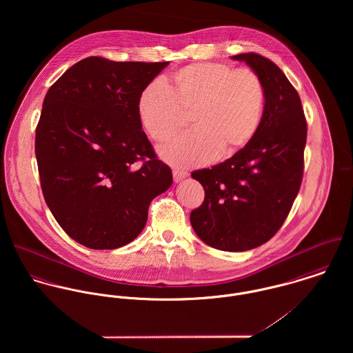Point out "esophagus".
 <instances>
[{
	"label": "esophagus",
	"instance_id": "1",
	"mask_svg": "<svg viewBox=\"0 0 353 353\" xmlns=\"http://www.w3.org/2000/svg\"><path fill=\"white\" fill-rule=\"evenodd\" d=\"M172 175H174V181H175V182H181V181H183L189 174H188V171H183V170H179V168H174V170H172Z\"/></svg>",
	"mask_w": 353,
	"mask_h": 353
}]
</instances>
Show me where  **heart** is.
<instances>
[{
  "label": "heart",
  "mask_w": 353,
  "mask_h": 353,
  "mask_svg": "<svg viewBox=\"0 0 353 353\" xmlns=\"http://www.w3.org/2000/svg\"><path fill=\"white\" fill-rule=\"evenodd\" d=\"M263 105V83L254 70L199 62L174 72L165 85H147L139 97L137 112L156 141L170 140L190 115L194 132L159 151L165 161L189 167L212 160L217 152L230 156L242 150L259 126Z\"/></svg>",
  "instance_id": "heart-1"
}]
</instances>
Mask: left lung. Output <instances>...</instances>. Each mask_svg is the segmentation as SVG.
I'll use <instances>...</instances> for the list:
<instances>
[{
	"instance_id": "1",
	"label": "left lung",
	"mask_w": 353,
	"mask_h": 353,
	"mask_svg": "<svg viewBox=\"0 0 353 353\" xmlns=\"http://www.w3.org/2000/svg\"><path fill=\"white\" fill-rule=\"evenodd\" d=\"M231 58L246 62L261 77L263 112L245 148L192 174L205 199L190 213V223L210 248L246 252L280 230L299 193L307 123L296 90L274 62L255 52Z\"/></svg>"
}]
</instances>
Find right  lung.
I'll list each match as a JSON object with an SVG mask.
<instances>
[{"mask_svg":"<svg viewBox=\"0 0 353 353\" xmlns=\"http://www.w3.org/2000/svg\"><path fill=\"white\" fill-rule=\"evenodd\" d=\"M168 63L88 57L46 94L35 134L43 197L62 230L88 249L134 241L152 200L172 183L137 112L141 91Z\"/></svg>","mask_w":353,"mask_h":353,"instance_id":"1","label":"right lung"}]
</instances>
